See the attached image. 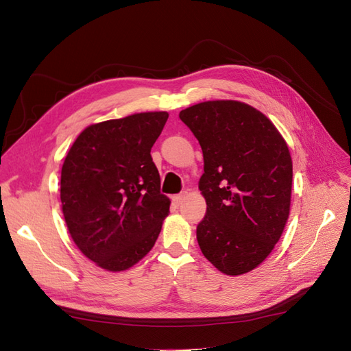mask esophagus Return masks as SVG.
<instances>
[{"label":"esophagus","mask_w":351,"mask_h":351,"mask_svg":"<svg viewBox=\"0 0 351 351\" xmlns=\"http://www.w3.org/2000/svg\"><path fill=\"white\" fill-rule=\"evenodd\" d=\"M186 192H184V193H179V195H175L173 197H172V199H173V202L176 204V205H180L182 202H184V199H185V197H186Z\"/></svg>","instance_id":"obj_1"}]
</instances>
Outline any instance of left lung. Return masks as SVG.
<instances>
[{
  "mask_svg": "<svg viewBox=\"0 0 351 351\" xmlns=\"http://www.w3.org/2000/svg\"><path fill=\"white\" fill-rule=\"evenodd\" d=\"M204 154L199 189L206 213L196 226L199 248L226 276L260 265L289 215L293 162L272 121L235 100L204 101L179 113Z\"/></svg>",
  "mask_w": 351,
  "mask_h": 351,
  "instance_id": "obj_1",
  "label": "left lung"
}]
</instances>
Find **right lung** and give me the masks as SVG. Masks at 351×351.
I'll list each match as a JSON object with an SVG mask.
<instances>
[{
	"label": "right lung",
	"instance_id": "add662e5",
	"mask_svg": "<svg viewBox=\"0 0 351 351\" xmlns=\"http://www.w3.org/2000/svg\"><path fill=\"white\" fill-rule=\"evenodd\" d=\"M166 112L136 113L86 128L62 167L60 199L69 232L99 267L125 271L155 245L171 201L150 149Z\"/></svg>",
	"mask_w": 351,
	"mask_h": 351
}]
</instances>
